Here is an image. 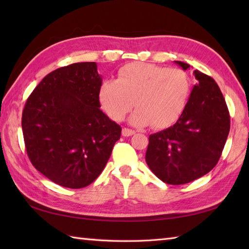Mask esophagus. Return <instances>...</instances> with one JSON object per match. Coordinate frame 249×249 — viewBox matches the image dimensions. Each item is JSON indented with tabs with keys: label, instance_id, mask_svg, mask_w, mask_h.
<instances>
[{
	"label": "esophagus",
	"instance_id": "34e87169",
	"mask_svg": "<svg viewBox=\"0 0 249 249\" xmlns=\"http://www.w3.org/2000/svg\"><path fill=\"white\" fill-rule=\"evenodd\" d=\"M122 135H123L124 137L133 136V135H135V130H133V129H128V128L124 127L123 129H122Z\"/></svg>",
	"mask_w": 249,
	"mask_h": 249
}]
</instances>
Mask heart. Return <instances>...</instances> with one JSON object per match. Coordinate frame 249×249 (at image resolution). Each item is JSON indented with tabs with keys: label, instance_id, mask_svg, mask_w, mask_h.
I'll list each match as a JSON object with an SVG mask.
<instances>
[{
	"label": "heart",
	"instance_id": "obj_1",
	"mask_svg": "<svg viewBox=\"0 0 249 249\" xmlns=\"http://www.w3.org/2000/svg\"><path fill=\"white\" fill-rule=\"evenodd\" d=\"M188 80L178 68L134 62L123 66L118 80L108 79L99 88V102L111 119L122 121L134 104L129 116L136 126L152 124L165 128L176 122L186 105Z\"/></svg>",
	"mask_w": 249,
	"mask_h": 249
}]
</instances>
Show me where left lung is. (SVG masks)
Returning <instances> with one entry per match:
<instances>
[{
  "mask_svg": "<svg viewBox=\"0 0 249 249\" xmlns=\"http://www.w3.org/2000/svg\"><path fill=\"white\" fill-rule=\"evenodd\" d=\"M174 63L183 71L190 68L184 62ZM194 75L197 83L177 123L149 137L145 161L167 184H186L209 173L229 135V111L217 83L199 71Z\"/></svg>",
  "mask_w": 249,
  "mask_h": 249,
  "instance_id": "1",
  "label": "left lung"
}]
</instances>
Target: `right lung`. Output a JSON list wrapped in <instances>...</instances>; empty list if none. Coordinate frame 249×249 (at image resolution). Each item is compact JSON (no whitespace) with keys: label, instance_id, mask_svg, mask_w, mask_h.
<instances>
[{"label":"right lung","instance_id":"right-lung-1","mask_svg":"<svg viewBox=\"0 0 249 249\" xmlns=\"http://www.w3.org/2000/svg\"><path fill=\"white\" fill-rule=\"evenodd\" d=\"M102 83L96 63H75L48 73L25 103L21 125L28 156L63 187L93 183L121 137V126L99 109Z\"/></svg>","mask_w":249,"mask_h":249}]
</instances>
